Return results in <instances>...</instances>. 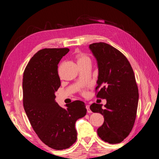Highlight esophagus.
Segmentation results:
<instances>
[{"instance_id":"34e87169","label":"esophagus","mask_w":159,"mask_h":159,"mask_svg":"<svg viewBox=\"0 0 159 159\" xmlns=\"http://www.w3.org/2000/svg\"><path fill=\"white\" fill-rule=\"evenodd\" d=\"M86 109H87L88 113H91V109H90V108H89V105H86Z\"/></svg>"}]
</instances>
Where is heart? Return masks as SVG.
<instances>
[{
    "label": "heart",
    "mask_w": 159,
    "mask_h": 159,
    "mask_svg": "<svg viewBox=\"0 0 159 159\" xmlns=\"http://www.w3.org/2000/svg\"><path fill=\"white\" fill-rule=\"evenodd\" d=\"M75 57L77 59V61H78V65L84 64L85 63H87V62H91V60L89 58V57L82 52H78V54H76ZM85 93H86V91L85 90H84L82 91L83 94H85Z\"/></svg>",
    "instance_id": "b5f03b06"
}]
</instances>
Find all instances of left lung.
<instances>
[{"label":"left lung","instance_id":"obj_1","mask_svg":"<svg viewBox=\"0 0 159 159\" xmlns=\"http://www.w3.org/2000/svg\"><path fill=\"white\" fill-rule=\"evenodd\" d=\"M89 48L98 60L99 75L96 98L107 103H93L90 109L103 115L104 122L98 129L105 142L117 144L131 133L135 121L139 89L132 67L125 55L104 42L93 43Z\"/></svg>","mask_w":159,"mask_h":159}]
</instances>
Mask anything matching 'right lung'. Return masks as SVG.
<instances>
[{
    "label": "right lung",
    "instance_id": "obj_1",
    "mask_svg": "<svg viewBox=\"0 0 159 159\" xmlns=\"http://www.w3.org/2000/svg\"><path fill=\"white\" fill-rule=\"evenodd\" d=\"M44 48L28 62L23 74V106L31 126L45 145L56 150L70 148L77 140L75 123L87 113L84 102L76 100L59 106L55 92L61 82L57 64L69 52Z\"/></svg>",
    "mask_w": 159,
    "mask_h": 159
}]
</instances>
